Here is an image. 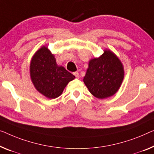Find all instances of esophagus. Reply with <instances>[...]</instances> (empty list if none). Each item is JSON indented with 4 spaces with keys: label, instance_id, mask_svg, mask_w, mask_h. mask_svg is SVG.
<instances>
[{
    "label": "esophagus",
    "instance_id": "esophagus-1",
    "mask_svg": "<svg viewBox=\"0 0 154 154\" xmlns=\"http://www.w3.org/2000/svg\"><path fill=\"white\" fill-rule=\"evenodd\" d=\"M73 75H74L77 78H78V79L79 78V73H78V72H75L74 73H73Z\"/></svg>",
    "mask_w": 154,
    "mask_h": 154
}]
</instances>
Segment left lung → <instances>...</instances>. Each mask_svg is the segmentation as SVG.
I'll list each match as a JSON object with an SVG mask.
<instances>
[{
  "mask_svg": "<svg viewBox=\"0 0 154 154\" xmlns=\"http://www.w3.org/2000/svg\"><path fill=\"white\" fill-rule=\"evenodd\" d=\"M124 77V66L120 59L111 50L105 49L100 57L89 61L83 80L92 95L105 99L118 92Z\"/></svg>",
  "mask_w": 154,
  "mask_h": 154,
  "instance_id": "8db88e82",
  "label": "left lung"
}]
</instances>
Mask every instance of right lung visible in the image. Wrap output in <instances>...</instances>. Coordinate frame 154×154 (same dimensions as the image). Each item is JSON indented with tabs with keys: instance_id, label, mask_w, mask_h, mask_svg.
<instances>
[{
	"instance_id": "add662e5",
	"label": "right lung",
	"mask_w": 154,
	"mask_h": 154,
	"mask_svg": "<svg viewBox=\"0 0 154 154\" xmlns=\"http://www.w3.org/2000/svg\"><path fill=\"white\" fill-rule=\"evenodd\" d=\"M29 73L34 88L49 99L59 97L67 84L75 78L65 68L57 65L54 55L45 45L33 55Z\"/></svg>"
}]
</instances>
